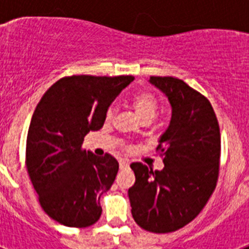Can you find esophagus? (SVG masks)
<instances>
[{
  "label": "esophagus",
  "mask_w": 249,
  "mask_h": 249,
  "mask_svg": "<svg viewBox=\"0 0 249 249\" xmlns=\"http://www.w3.org/2000/svg\"><path fill=\"white\" fill-rule=\"evenodd\" d=\"M126 167H128V162L124 160H120V168L123 169V168H126Z\"/></svg>",
  "instance_id": "1"
}]
</instances>
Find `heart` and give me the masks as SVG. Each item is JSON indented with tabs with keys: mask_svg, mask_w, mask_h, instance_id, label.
I'll return each instance as SVG.
<instances>
[{
	"mask_svg": "<svg viewBox=\"0 0 249 249\" xmlns=\"http://www.w3.org/2000/svg\"><path fill=\"white\" fill-rule=\"evenodd\" d=\"M131 105L135 109L136 114L138 116L141 121L143 122H151L155 120L156 114L158 112V107H160V101L157 100L155 94L151 92H138L136 93L131 100ZM114 116V108L109 107L107 113H106V118L107 120H112Z\"/></svg>",
	"mask_w": 249,
	"mask_h": 249,
	"instance_id": "1",
	"label": "heart"
}]
</instances>
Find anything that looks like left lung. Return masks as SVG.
<instances>
[{"label": "left lung", "mask_w": 249, "mask_h": 249, "mask_svg": "<svg viewBox=\"0 0 249 249\" xmlns=\"http://www.w3.org/2000/svg\"><path fill=\"white\" fill-rule=\"evenodd\" d=\"M172 107L168 128L157 149L162 171L131 164L136 176L128 190L136 223L153 233L175 232L192 222L212 196L219 175L221 133L211 102L175 77L152 76Z\"/></svg>", "instance_id": "8db88e82"}]
</instances>
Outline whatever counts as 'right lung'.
<instances>
[{
	"mask_svg": "<svg viewBox=\"0 0 249 249\" xmlns=\"http://www.w3.org/2000/svg\"><path fill=\"white\" fill-rule=\"evenodd\" d=\"M133 76L63 77L46 91L34 112L26 142V168L41 207L73 228L100 219L102 193L118 172L117 160L82 147L89 131L102 128L107 109Z\"/></svg>",
	"mask_w": 249,
	"mask_h": 249,
	"instance_id": "obj_1",
	"label": "right lung"
}]
</instances>
